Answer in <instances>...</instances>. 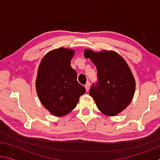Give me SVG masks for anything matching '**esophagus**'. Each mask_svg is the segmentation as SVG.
<instances>
[{
	"label": "esophagus",
	"instance_id": "34e87169",
	"mask_svg": "<svg viewBox=\"0 0 160 160\" xmlns=\"http://www.w3.org/2000/svg\"><path fill=\"white\" fill-rule=\"evenodd\" d=\"M90 82H87L86 85H85V90L86 91L88 92L89 90V89H90Z\"/></svg>",
	"mask_w": 160,
	"mask_h": 160
}]
</instances>
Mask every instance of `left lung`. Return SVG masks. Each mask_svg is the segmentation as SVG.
<instances>
[{"label": "left lung", "mask_w": 160, "mask_h": 160, "mask_svg": "<svg viewBox=\"0 0 160 160\" xmlns=\"http://www.w3.org/2000/svg\"><path fill=\"white\" fill-rule=\"evenodd\" d=\"M84 56L90 58L97 70L98 81L89 94L104 114H118L128 106L135 93V78L128 64L113 51L85 49Z\"/></svg>", "instance_id": "obj_1"}]
</instances>
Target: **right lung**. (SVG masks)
I'll return each mask as SVG.
<instances>
[{
  "label": "right lung",
  "instance_id": "obj_1",
  "mask_svg": "<svg viewBox=\"0 0 160 160\" xmlns=\"http://www.w3.org/2000/svg\"><path fill=\"white\" fill-rule=\"evenodd\" d=\"M73 49L58 48L42 58L36 80L37 95L51 114L63 116L79 102L85 88L77 81V72L70 66Z\"/></svg>",
  "mask_w": 160,
  "mask_h": 160
}]
</instances>
